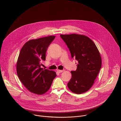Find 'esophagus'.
<instances>
[{"instance_id":"obj_1","label":"esophagus","mask_w":121,"mask_h":121,"mask_svg":"<svg viewBox=\"0 0 121 121\" xmlns=\"http://www.w3.org/2000/svg\"><path fill=\"white\" fill-rule=\"evenodd\" d=\"M57 72H58V73H62V72H63V70H57Z\"/></svg>"}]
</instances>
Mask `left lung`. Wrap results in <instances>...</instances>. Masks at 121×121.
<instances>
[{
	"label": "left lung",
	"mask_w": 121,
	"mask_h": 121,
	"mask_svg": "<svg viewBox=\"0 0 121 121\" xmlns=\"http://www.w3.org/2000/svg\"><path fill=\"white\" fill-rule=\"evenodd\" d=\"M69 48L71 56L78 61L77 69L71 71L72 78L68 83L73 93L81 94L93 86L102 66V58L94 42L85 35H60Z\"/></svg>",
	"instance_id": "1"
}]
</instances>
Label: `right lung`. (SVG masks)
Wrapping results in <instances>:
<instances>
[{
	"label": "right lung",
	"instance_id": "add662e5",
	"mask_svg": "<svg viewBox=\"0 0 121 121\" xmlns=\"http://www.w3.org/2000/svg\"><path fill=\"white\" fill-rule=\"evenodd\" d=\"M49 36L31 39L22 48L17 58L16 70L20 81L29 91L37 95L46 93L56 76L55 72L40 68L46 60L47 49L54 39Z\"/></svg>",
	"mask_w": 121,
	"mask_h": 121
}]
</instances>
